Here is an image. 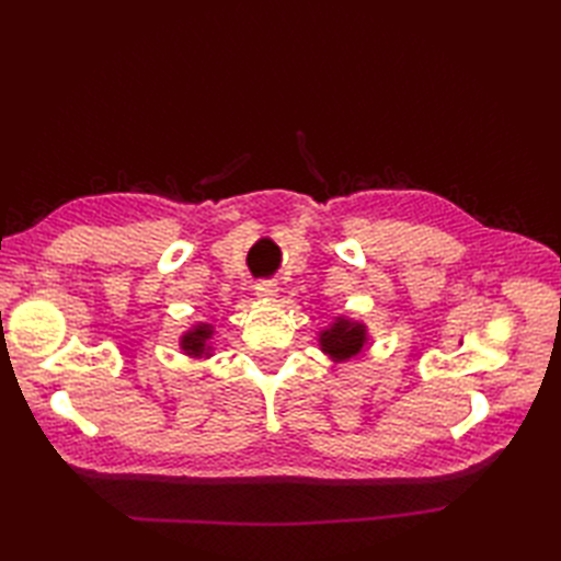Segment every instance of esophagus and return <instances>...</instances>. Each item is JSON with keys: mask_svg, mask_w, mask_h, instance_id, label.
<instances>
[{"mask_svg": "<svg viewBox=\"0 0 561 561\" xmlns=\"http://www.w3.org/2000/svg\"><path fill=\"white\" fill-rule=\"evenodd\" d=\"M254 290H257L260 297L271 299V297L278 295V283L276 280H260L257 285H254Z\"/></svg>", "mask_w": 561, "mask_h": 561, "instance_id": "34e87169", "label": "esophagus"}]
</instances>
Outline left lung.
Listing matches in <instances>:
<instances>
[{"mask_svg": "<svg viewBox=\"0 0 561 561\" xmlns=\"http://www.w3.org/2000/svg\"><path fill=\"white\" fill-rule=\"evenodd\" d=\"M365 344V330L358 322H348L339 318L330 330L320 334V346L325 353H330L334 360H346L351 355L360 353Z\"/></svg>", "mask_w": 561, "mask_h": 561, "instance_id": "1", "label": "left lung"}]
</instances>
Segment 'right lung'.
Listing matches in <instances>:
<instances>
[{
	"mask_svg": "<svg viewBox=\"0 0 561 561\" xmlns=\"http://www.w3.org/2000/svg\"><path fill=\"white\" fill-rule=\"evenodd\" d=\"M210 334H213L210 325H198L194 332H190L182 339V351L190 355H203L208 351L206 342L210 339Z\"/></svg>",
	"mask_w": 561,
	"mask_h": 561,
	"instance_id": "obj_1",
	"label": "right lung"
}]
</instances>
